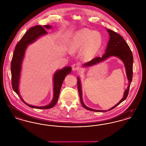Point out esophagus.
I'll list each match as a JSON object with an SVG mask.
<instances>
[{"label": "esophagus", "mask_w": 146, "mask_h": 146, "mask_svg": "<svg viewBox=\"0 0 146 146\" xmlns=\"http://www.w3.org/2000/svg\"><path fill=\"white\" fill-rule=\"evenodd\" d=\"M79 68V64L78 63H74L72 66V70H78Z\"/></svg>", "instance_id": "obj_1"}]
</instances>
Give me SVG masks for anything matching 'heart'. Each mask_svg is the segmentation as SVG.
Wrapping results in <instances>:
<instances>
[{
  "label": "heart",
  "instance_id": "obj_1",
  "mask_svg": "<svg viewBox=\"0 0 146 146\" xmlns=\"http://www.w3.org/2000/svg\"><path fill=\"white\" fill-rule=\"evenodd\" d=\"M102 42L103 38L100 32L82 29L73 35L70 41V49L72 52L82 50V56L85 60H89L97 54Z\"/></svg>",
  "mask_w": 146,
  "mask_h": 146
}]
</instances>
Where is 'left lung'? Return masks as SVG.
<instances>
[{
	"mask_svg": "<svg viewBox=\"0 0 146 146\" xmlns=\"http://www.w3.org/2000/svg\"><path fill=\"white\" fill-rule=\"evenodd\" d=\"M107 31L109 33L110 38L107 45V47L106 50V53L104 55H102V57H95L92 60H91L90 61H89L88 62L85 63L83 66L85 67H88V66L90 67L100 62L104 61L106 59L108 58L111 56H117L118 58L121 59L124 63L126 72V76H127V79L129 80V85L127 89H126V90L125 91L123 98L119 101V103L116 105H115L114 107H113L112 108L107 111L95 110L93 109H91L90 108H88L84 104L83 101L82 99V91L80 81L79 77H78V81H77L78 90L79 94L81 104L83 106L84 108L91 111L106 112L114 109L119 104H121L123 101H124L127 98V95L129 94V91L130 89V84L132 82V75H133V70H132L133 62L132 51H131V49L130 48L129 46L128 45L127 42H125V40L124 39L122 36H121L120 35H119L111 29H107Z\"/></svg>",
	"mask_w": 146,
	"mask_h": 146,
	"instance_id": "obj_1",
	"label": "left lung"
}]
</instances>
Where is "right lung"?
<instances>
[{"instance_id":"obj_1","label":"right lung","mask_w":146,"mask_h":146,"mask_svg":"<svg viewBox=\"0 0 146 146\" xmlns=\"http://www.w3.org/2000/svg\"><path fill=\"white\" fill-rule=\"evenodd\" d=\"M51 28V26L50 25H45L44 26V27L40 25H38L29 28L22 36L21 40L16 44L11 63V84L13 89L21 98L23 103L33 108L46 110L51 108L55 106L57 102L64 79L67 74L70 73L72 71V68L70 67H66L62 70H57L55 73L54 76V98L51 103L49 105L42 107H37L29 105L26 104L20 95L19 85L21 73V64L27 45L32 42H35L40 36L47 34V32L45 28L49 29Z\"/></svg>"}]
</instances>
